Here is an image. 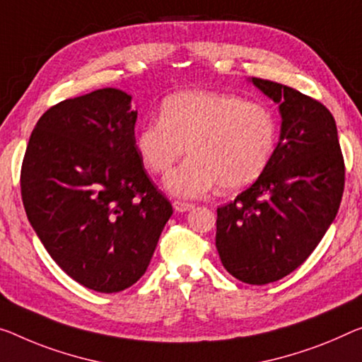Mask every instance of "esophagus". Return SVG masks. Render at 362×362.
<instances>
[{
  "instance_id": "1",
  "label": "esophagus",
  "mask_w": 362,
  "mask_h": 362,
  "mask_svg": "<svg viewBox=\"0 0 362 362\" xmlns=\"http://www.w3.org/2000/svg\"><path fill=\"white\" fill-rule=\"evenodd\" d=\"M173 207H175L176 212H187V210L194 209V204L182 202V200H175V202H173Z\"/></svg>"
}]
</instances>
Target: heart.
<instances>
[{
  "label": "heart",
  "mask_w": 362,
  "mask_h": 362,
  "mask_svg": "<svg viewBox=\"0 0 362 362\" xmlns=\"http://www.w3.org/2000/svg\"><path fill=\"white\" fill-rule=\"evenodd\" d=\"M276 119L262 103L233 93L187 90L168 97L160 118L139 127L134 147L146 168L165 173V186L182 197H199L220 185L238 191L264 173L276 146Z\"/></svg>",
  "instance_id": "heart-1"
}]
</instances>
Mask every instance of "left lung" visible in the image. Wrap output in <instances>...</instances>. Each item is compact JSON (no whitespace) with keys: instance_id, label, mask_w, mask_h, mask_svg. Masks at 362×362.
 I'll list each match as a JSON object with an SVG mask.
<instances>
[{"instance_id":"obj_1","label":"left lung","mask_w":362,"mask_h":362,"mask_svg":"<svg viewBox=\"0 0 362 362\" xmlns=\"http://www.w3.org/2000/svg\"><path fill=\"white\" fill-rule=\"evenodd\" d=\"M252 82L280 103V141L264 173L216 209L215 246L228 274L267 285L296 270L335 220L344 160L325 105L274 81Z\"/></svg>"}]
</instances>
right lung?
<instances>
[{"label": "right lung", "instance_id": "right-lung-1", "mask_svg": "<svg viewBox=\"0 0 362 362\" xmlns=\"http://www.w3.org/2000/svg\"><path fill=\"white\" fill-rule=\"evenodd\" d=\"M131 95L100 88L37 121L21 168L30 225L72 280L118 293L146 274L171 202L134 147Z\"/></svg>", "mask_w": 362, "mask_h": 362}]
</instances>
